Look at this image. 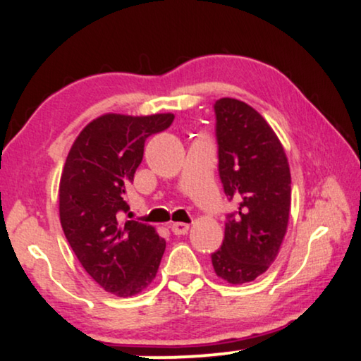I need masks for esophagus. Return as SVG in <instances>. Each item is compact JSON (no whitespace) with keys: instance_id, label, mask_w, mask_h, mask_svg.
Segmentation results:
<instances>
[{"instance_id":"34e87169","label":"esophagus","mask_w":361,"mask_h":361,"mask_svg":"<svg viewBox=\"0 0 361 361\" xmlns=\"http://www.w3.org/2000/svg\"><path fill=\"white\" fill-rule=\"evenodd\" d=\"M171 230L174 235H185L189 231V225L182 224V221H177V224L171 225Z\"/></svg>"}]
</instances>
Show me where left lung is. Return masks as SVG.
Wrapping results in <instances>:
<instances>
[{"mask_svg": "<svg viewBox=\"0 0 361 361\" xmlns=\"http://www.w3.org/2000/svg\"><path fill=\"white\" fill-rule=\"evenodd\" d=\"M219 174L236 202L226 215L225 238L212 253L219 278L230 284L255 281L279 253L290 210V172L284 147L255 108L235 98L215 102Z\"/></svg>", "mask_w": 361, "mask_h": 361, "instance_id": "8db88e82", "label": "left lung"}]
</instances>
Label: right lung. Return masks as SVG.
<instances>
[{
    "instance_id": "add662e5",
    "label": "right lung",
    "mask_w": 361,
    "mask_h": 361,
    "mask_svg": "<svg viewBox=\"0 0 361 361\" xmlns=\"http://www.w3.org/2000/svg\"><path fill=\"white\" fill-rule=\"evenodd\" d=\"M172 113L128 116L106 113L88 123L68 151L59 185L66 238L83 269L118 298H131L156 278L166 241L151 225L121 221L126 187L151 135L167 130Z\"/></svg>"
}]
</instances>
